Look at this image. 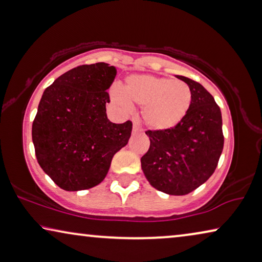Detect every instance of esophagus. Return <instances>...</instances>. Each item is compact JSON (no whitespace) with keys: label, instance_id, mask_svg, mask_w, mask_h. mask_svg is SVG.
Masks as SVG:
<instances>
[{"label":"esophagus","instance_id":"obj_1","mask_svg":"<svg viewBox=\"0 0 262 262\" xmlns=\"http://www.w3.org/2000/svg\"><path fill=\"white\" fill-rule=\"evenodd\" d=\"M132 132H134V135L140 134V132H142V128H140L137 124L134 123V130H132Z\"/></svg>","mask_w":262,"mask_h":262}]
</instances>
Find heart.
<instances>
[{"label": "heart", "instance_id": "heart-1", "mask_svg": "<svg viewBox=\"0 0 262 262\" xmlns=\"http://www.w3.org/2000/svg\"><path fill=\"white\" fill-rule=\"evenodd\" d=\"M112 99L123 108L132 104L142 106V118L154 130L175 127L191 105V91L184 81L156 75H131L124 91L112 90Z\"/></svg>", "mask_w": 262, "mask_h": 262}]
</instances>
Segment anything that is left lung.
<instances>
[{
    "instance_id": "1",
    "label": "left lung",
    "mask_w": 262,
    "mask_h": 262,
    "mask_svg": "<svg viewBox=\"0 0 262 262\" xmlns=\"http://www.w3.org/2000/svg\"><path fill=\"white\" fill-rule=\"evenodd\" d=\"M177 78L190 87V108L175 127L145 131L150 147L140 163L155 189L181 196L194 191L213 175L225 137L221 110L213 96L197 81Z\"/></svg>"
}]
</instances>
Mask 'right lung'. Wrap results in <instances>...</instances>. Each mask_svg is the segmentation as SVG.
I'll use <instances>...</instances> for the list:
<instances>
[{
	"mask_svg": "<svg viewBox=\"0 0 262 262\" xmlns=\"http://www.w3.org/2000/svg\"><path fill=\"white\" fill-rule=\"evenodd\" d=\"M116 74V67L105 62L81 65L45 90L32 138L40 166L63 190L99 184L115 154L130 139L132 122L115 124L106 115Z\"/></svg>",
	"mask_w": 262,
	"mask_h": 262,
	"instance_id": "obj_1",
	"label": "right lung"
}]
</instances>
